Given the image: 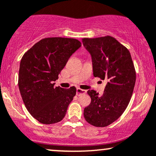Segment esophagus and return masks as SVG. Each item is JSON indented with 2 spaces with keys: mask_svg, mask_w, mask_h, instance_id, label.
Listing matches in <instances>:
<instances>
[{
  "mask_svg": "<svg viewBox=\"0 0 156 156\" xmlns=\"http://www.w3.org/2000/svg\"><path fill=\"white\" fill-rule=\"evenodd\" d=\"M86 93H87V90H84V89H81L80 88H77L76 89V94L78 96L82 94H86Z\"/></svg>",
  "mask_w": 156,
  "mask_h": 156,
  "instance_id": "esophagus-1",
  "label": "esophagus"
}]
</instances>
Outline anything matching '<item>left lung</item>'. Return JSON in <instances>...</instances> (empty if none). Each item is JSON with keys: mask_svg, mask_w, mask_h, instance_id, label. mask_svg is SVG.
I'll use <instances>...</instances> for the list:
<instances>
[{"mask_svg": "<svg viewBox=\"0 0 156 156\" xmlns=\"http://www.w3.org/2000/svg\"><path fill=\"white\" fill-rule=\"evenodd\" d=\"M82 42L92 57L94 76L107 80L102 95L88 90L91 103L84 108V118L95 127L108 126L125 112L133 94L136 71L131 55L110 36L83 38Z\"/></svg>", "mask_w": 156, "mask_h": 156, "instance_id": "left-lung-1", "label": "left lung"}]
</instances>
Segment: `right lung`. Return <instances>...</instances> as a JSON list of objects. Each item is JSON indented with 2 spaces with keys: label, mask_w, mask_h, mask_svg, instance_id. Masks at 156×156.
I'll return each instance as SVG.
<instances>
[{
  "label": "right lung",
  "mask_w": 156,
  "mask_h": 156,
  "mask_svg": "<svg viewBox=\"0 0 156 156\" xmlns=\"http://www.w3.org/2000/svg\"><path fill=\"white\" fill-rule=\"evenodd\" d=\"M80 46L76 39L44 38L23 55L20 64L19 89L27 110L39 122L53 124L65 117L76 89L54 87L53 81Z\"/></svg>",
  "instance_id": "1"
}]
</instances>
